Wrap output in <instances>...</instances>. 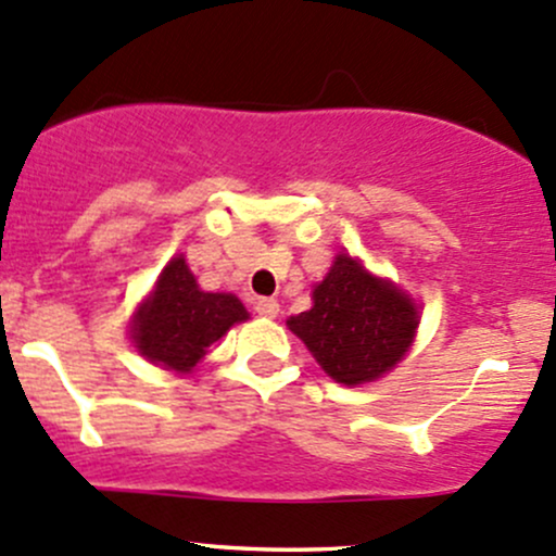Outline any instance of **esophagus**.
Listing matches in <instances>:
<instances>
[{
  "mask_svg": "<svg viewBox=\"0 0 556 556\" xmlns=\"http://www.w3.org/2000/svg\"><path fill=\"white\" fill-rule=\"evenodd\" d=\"M256 313H260L262 318H276L280 313L278 300H273V296H262V300H256Z\"/></svg>",
  "mask_w": 556,
  "mask_h": 556,
  "instance_id": "1",
  "label": "esophagus"
}]
</instances>
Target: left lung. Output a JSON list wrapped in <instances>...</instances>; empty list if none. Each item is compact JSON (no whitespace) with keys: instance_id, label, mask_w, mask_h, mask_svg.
<instances>
[{"instance_id":"obj_1","label":"left lung","mask_w":556,"mask_h":556,"mask_svg":"<svg viewBox=\"0 0 556 556\" xmlns=\"http://www.w3.org/2000/svg\"><path fill=\"white\" fill-rule=\"evenodd\" d=\"M420 311L396 283L337 254L311 311L286 320L331 380L362 386L391 371L415 340Z\"/></svg>"}]
</instances>
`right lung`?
I'll use <instances>...</instances> for the list:
<instances>
[{"label": "right lung", "mask_w": 556, "mask_h": 556, "mask_svg": "<svg viewBox=\"0 0 556 556\" xmlns=\"http://www.w3.org/2000/svg\"><path fill=\"white\" fill-rule=\"evenodd\" d=\"M245 318L249 313L236 294L200 289L179 254L163 267L152 294L136 311L130 340L147 362L190 375L208 348Z\"/></svg>", "instance_id": "add662e5"}]
</instances>
